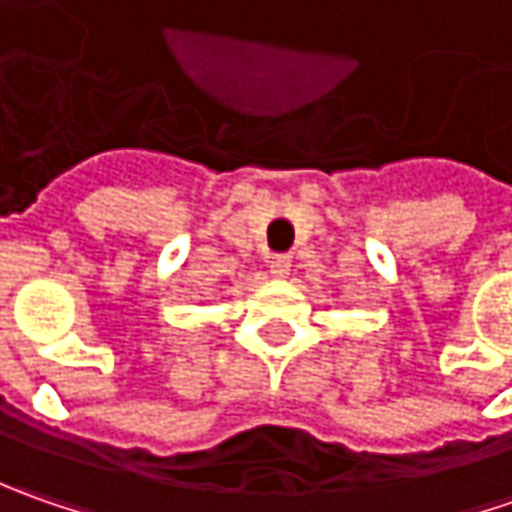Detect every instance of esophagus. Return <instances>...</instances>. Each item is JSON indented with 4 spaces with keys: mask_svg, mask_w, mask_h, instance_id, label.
Segmentation results:
<instances>
[{
    "mask_svg": "<svg viewBox=\"0 0 512 512\" xmlns=\"http://www.w3.org/2000/svg\"><path fill=\"white\" fill-rule=\"evenodd\" d=\"M267 267H270V276H276V279H285L287 273H290V256H273Z\"/></svg>",
    "mask_w": 512,
    "mask_h": 512,
    "instance_id": "1",
    "label": "esophagus"
}]
</instances>
